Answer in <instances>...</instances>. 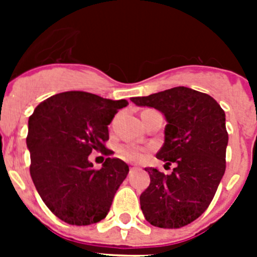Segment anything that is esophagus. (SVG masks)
<instances>
[{
  "label": "esophagus",
  "mask_w": 257,
  "mask_h": 257,
  "mask_svg": "<svg viewBox=\"0 0 257 257\" xmlns=\"http://www.w3.org/2000/svg\"><path fill=\"white\" fill-rule=\"evenodd\" d=\"M136 171V167H130V172H135Z\"/></svg>",
  "instance_id": "34e87169"
}]
</instances>
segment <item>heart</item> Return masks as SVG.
<instances>
[{
    "label": "heart",
    "mask_w": 257,
    "mask_h": 257,
    "mask_svg": "<svg viewBox=\"0 0 257 257\" xmlns=\"http://www.w3.org/2000/svg\"><path fill=\"white\" fill-rule=\"evenodd\" d=\"M118 154L123 160L131 161V162H140L142 160H144L145 151L139 147H135V145L124 144L118 148Z\"/></svg>",
    "instance_id": "1"
}]
</instances>
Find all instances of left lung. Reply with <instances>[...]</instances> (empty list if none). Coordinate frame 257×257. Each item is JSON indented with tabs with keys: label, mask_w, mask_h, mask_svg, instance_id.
Returning a JSON list of instances; mask_svg holds the SVG:
<instances>
[{
	"label": "left lung",
	"mask_w": 257,
	"mask_h": 257,
	"mask_svg": "<svg viewBox=\"0 0 257 257\" xmlns=\"http://www.w3.org/2000/svg\"><path fill=\"white\" fill-rule=\"evenodd\" d=\"M131 101L165 114V144L157 158L176 163L170 175L145 170L151 184L140 196L144 217L158 228L188 225L207 210L225 172V113L210 95L183 86Z\"/></svg>",
	"instance_id": "left-lung-1"
}]
</instances>
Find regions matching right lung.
I'll return each mask as SVG.
<instances>
[{
    "instance_id": "obj_1",
    "label": "right lung",
    "mask_w": 257,
    "mask_h": 257,
    "mask_svg": "<svg viewBox=\"0 0 257 257\" xmlns=\"http://www.w3.org/2000/svg\"><path fill=\"white\" fill-rule=\"evenodd\" d=\"M128 101L85 91H67L36 106L28 121L27 147L32 180L45 205L70 225H90L108 215L114 194L128 174L119 158L108 157L100 170L88 162L105 148L108 124Z\"/></svg>"
}]
</instances>
